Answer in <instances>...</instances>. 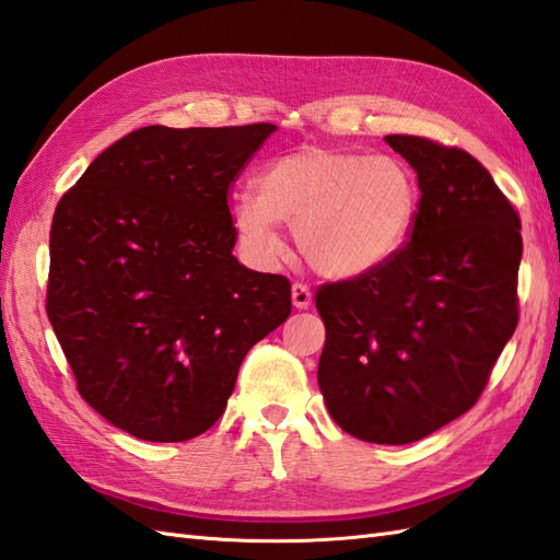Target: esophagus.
I'll list each match as a JSON object with an SVG mask.
<instances>
[{
  "instance_id": "34e87169",
  "label": "esophagus",
  "mask_w": 560,
  "mask_h": 560,
  "mask_svg": "<svg viewBox=\"0 0 560 560\" xmlns=\"http://www.w3.org/2000/svg\"><path fill=\"white\" fill-rule=\"evenodd\" d=\"M292 304H294L296 308H306V306L311 304V290H308V284H304V282H294V284H292Z\"/></svg>"
}]
</instances>
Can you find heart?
<instances>
[{"label": "heart", "instance_id": "obj_1", "mask_svg": "<svg viewBox=\"0 0 560 560\" xmlns=\"http://www.w3.org/2000/svg\"><path fill=\"white\" fill-rule=\"evenodd\" d=\"M258 195L233 201L242 242L261 258L282 249L278 223L294 230L299 256L327 278H357L387 264L411 235L420 189L394 156L302 147L270 161Z\"/></svg>", "mask_w": 560, "mask_h": 560}]
</instances>
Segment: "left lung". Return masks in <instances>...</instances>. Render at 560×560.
<instances>
[{"label": "left lung", "instance_id": "left-lung-1", "mask_svg": "<svg viewBox=\"0 0 560 560\" xmlns=\"http://www.w3.org/2000/svg\"><path fill=\"white\" fill-rule=\"evenodd\" d=\"M385 142L418 173L411 237L387 264L325 282L318 385L351 438L408 444L463 416L517 325L521 215L466 149Z\"/></svg>", "mask_w": 560, "mask_h": 560}]
</instances>
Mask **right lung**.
I'll list each match as a JSON object with an SVG mask.
<instances>
[{"label": "right lung", "instance_id": "right-lung-1", "mask_svg": "<svg viewBox=\"0 0 560 560\" xmlns=\"http://www.w3.org/2000/svg\"><path fill=\"white\" fill-rule=\"evenodd\" d=\"M272 130L140 128L57 203L47 316L80 397L132 438L207 432L247 351L292 313L288 278L233 256L228 207Z\"/></svg>", "mask_w": 560, "mask_h": 560}]
</instances>
